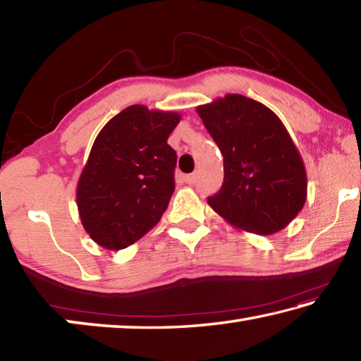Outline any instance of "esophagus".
I'll list each match as a JSON object with an SVG mask.
<instances>
[{
  "mask_svg": "<svg viewBox=\"0 0 361 361\" xmlns=\"http://www.w3.org/2000/svg\"><path fill=\"white\" fill-rule=\"evenodd\" d=\"M195 180H197V175L195 173H189L185 176V181L188 183V185H192V183H195Z\"/></svg>",
  "mask_w": 361,
  "mask_h": 361,
  "instance_id": "obj_1",
  "label": "esophagus"
}]
</instances>
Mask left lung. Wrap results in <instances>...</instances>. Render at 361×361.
I'll use <instances>...</instances> for the list:
<instances>
[{
    "label": "left lung",
    "mask_w": 361,
    "mask_h": 361,
    "mask_svg": "<svg viewBox=\"0 0 361 361\" xmlns=\"http://www.w3.org/2000/svg\"><path fill=\"white\" fill-rule=\"evenodd\" d=\"M224 162L221 189L207 202L235 228L271 235L288 226L307 195L304 162L279 116L229 94L197 108Z\"/></svg>",
    "instance_id": "8db88e82"
}]
</instances>
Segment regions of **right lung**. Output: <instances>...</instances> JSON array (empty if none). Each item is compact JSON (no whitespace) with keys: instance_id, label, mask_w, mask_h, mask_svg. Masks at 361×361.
<instances>
[{"instance_id":"obj_1","label":"right lung","mask_w":361,"mask_h":361,"mask_svg":"<svg viewBox=\"0 0 361 361\" xmlns=\"http://www.w3.org/2000/svg\"><path fill=\"white\" fill-rule=\"evenodd\" d=\"M178 113L122 109L97 135L79 176L76 202L92 240L122 250L151 231L175 191L176 152L167 145Z\"/></svg>"}]
</instances>
